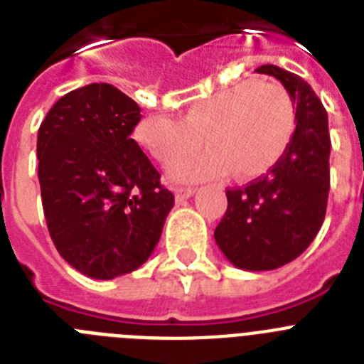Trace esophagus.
<instances>
[{"mask_svg":"<svg viewBox=\"0 0 364 364\" xmlns=\"http://www.w3.org/2000/svg\"><path fill=\"white\" fill-rule=\"evenodd\" d=\"M175 195L176 200H184V198H189L195 195V188H176Z\"/></svg>","mask_w":364,"mask_h":364,"instance_id":"34e87169","label":"esophagus"}]
</instances>
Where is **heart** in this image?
Returning <instances> with one entry per match:
<instances>
[{
    "label": "heart",
    "mask_w": 364,
    "mask_h": 364,
    "mask_svg": "<svg viewBox=\"0 0 364 364\" xmlns=\"http://www.w3.org/2000/svg\"><path fill=\"white\" fill-rule=\"evenodd\" d=\"M295 109L277 83L239 82L197 100L184 118L154 112L138 122L136 142L160 164H171L200 145L208 149L169 169L175 182H202L237 173L253 178L277 162L291 140Z\"/></svg>",
    "instance_id": "heart-1"
}]
</instances>
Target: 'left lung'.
Listing matches in <instances>:
<instances>
[{"label": "left lung", "mask_w": 364, "mask_h": 364, "mask_svg": "<svg viewBox=\"0 0 364 364\" xmlns=\"http://www.w3.org/2000/svg\"><path fill=\"white\" fill-rule=\"evenodd\" d=\"M257 73L277 78L295 105V131L281 159L246 188L228 189V210L215 230L235 268L266 272L297 259L315 239L330 191L328 114L308 82L277 65Z\"/></svg>", "instance_id": "obj_1"}]
</instances>
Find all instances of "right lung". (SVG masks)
Wrapping results in <instances>:
<instances>
[{"mask_svg":"<svg viewBox=\"0 0 364 364\" xmlns=\"http://www.w3.org/2000/svg\"><path fill=\"white\" fill-rule=\"evenodd\" d=\"M134 100L109 83L67 92L38 131V178L58 253L91 279L138 269L162 235L175 197L131 134Z\"/></svg>","mask_w":364,"mask_h":364,"instance_id":"1","label":"right lung"}]
</instances>
